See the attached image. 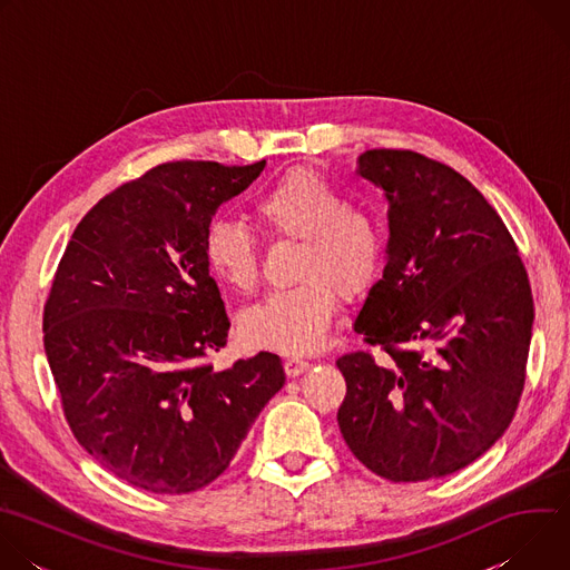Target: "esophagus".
<instances>
[{"instance_id":"1","label":"esophagus","mask_w":570,"mask_h":570,"mask_svg":"<svg viewBox=\"0 0 570 570\" xmlns=\"http://www.w3.org/2000/svg\"><path fill=\"white\" fill-rule=\"evenodd\" d=\"M284 370H286L288 376H299L302 372L308 370V361H302V358H297V356H288V358L284 361Z\"/></svg>"}]
</instances>
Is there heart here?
Segmentation results:
<instances>
[{
	"label": "heart",
	"instance_id": "obj_1",
	"mask_svg": "<svg viewBox=\"0 0 570 570\" xmlns=\"http://www.w3.org/2000/svg\"><path fill=\"white\" fill-rule=\"evenodd\" d=\"M255 216L273 238L302 240L295 288L275 291L240 317V334L253 347L308 354L324 345L343 297H361L379 277L385 229L327 178L295 169L255 203ZM203 253L212 275L240 293L255 288L259 253L255 236L234 220L207 227Z\"/></svg>",
	"mask_w": 570,
	"mask_h": 570
}]
</instances>
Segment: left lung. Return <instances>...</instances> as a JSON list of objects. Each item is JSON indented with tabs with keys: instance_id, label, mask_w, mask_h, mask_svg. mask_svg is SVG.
<instances>
[{
	"instance_id": "8db88e82",
	"label": "left lung",
	"mask_w": 570,
	"mask_h": 570,
	"mask_svg": "<svg viewBox=\"0 0 570 570\" xmlns=\"http://www.w3.org/2000/svg\"><path fill=\"white\" fill-rule=\"evenodd\" d=\"M387 198V264L354 332L372 352L336 361L352 453L392 482L455 473L510 426L525 383L534 302L497 209L458 171L415 150L358 157Z\"/></svg>"
}]
</instances>
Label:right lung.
<instances>
[{"label":"right lung","instance_id":"add662e5","mask_svg":"<svg viewBox=\"0 0 570 570\" xmlns=\"http://www.w3.org/2000/svg\"><path fill=\"white\" fill-rule=\"evenodd\" d=\"M246 167L167 161L80 220L45 304V352L65 420L99 464L153 494L216 480L282 390L277 354L216 372L229 320L203 243Z\"/></svg>","mask_w":570,"mask_h":570}]
</instances>
